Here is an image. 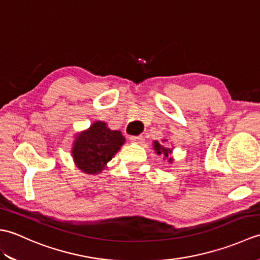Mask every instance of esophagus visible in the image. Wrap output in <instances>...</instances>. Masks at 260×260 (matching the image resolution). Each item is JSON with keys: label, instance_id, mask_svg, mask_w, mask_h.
Here are the masks:
<instances>
[{"label": "esophagus", "instance_id": "obj_1", "mask_svg": "<svg viewBox=\"0 0 260 260\" xmlns=\"http://www.w3.org/2000/svg\"><path fill=\"white\" fill-rule=\"evenodd\" d=\"M129 141L133 142V143H137V144H142V143L144 142V137H143L142 135H139V136H131V137H129Z\"/></svg>", "mask_w": 260, "mask_h": 260}]
</instances>
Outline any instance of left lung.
<instances>
[{
	"instance_id": "8db88e82",
	"label": "left lung",
	"mask_w": 260,
	"mask_h": 260,
	"mask_svg": "<svg viewBox=\"0 0 260 260\" xmlns=\"http://www.w3.org/2000/svg\"><path fill=\"white\" fill-rule=\"evenodd\" d=\"M168 142L167 139H162L161 142L158 141H154L153 142V148L154 152H155L157 155H162L164 159H168V162L172 163L174 161V158L171 156V154L173 152L172 147H167L164 146V143Z\"/></svg>"
}]
</instances>
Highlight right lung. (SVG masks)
Instances as JSON below:
<instances>
[{"instance_id":"right-lung-1","label":"right lung","mask_w":260,"mask_h":260,"mask_svg":"<svg viewBox=\"0 0 260 260\" xmlns=\"http://www.w3.org/2000/svg\"><path fill=\"white\" fill-rule=\"evenodd\" d=\"M125 142L120 131L110 129L107 123L96 120L75 135L71 156L81 172L96 175L107 168V163Z\"/></svg>"}]
</instances>
